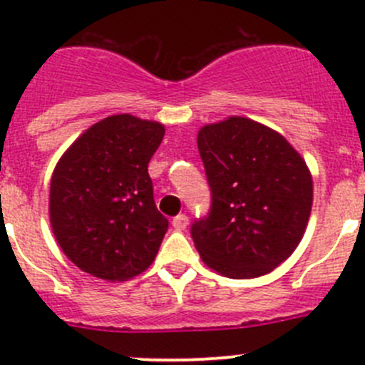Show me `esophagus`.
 <instances>
[{"mask_svg": "<svg viewBox=\"0 0 365 365\" xmlns=\"http://www.w3.org/2000/svg\"><path fill=\"white\" fill-rule=\"evenodd\" d=\"M187 226H189V217L183 215V213L182 215H176L175 219H173V227H175V230L183 231Z\"/></svg>", "mask_w": 365, "mask_h": 365, "instance_id": "esophagus-1", "label": "esophagus"}]
</instances>
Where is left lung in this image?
Masks as SVG:
<instances>
[{
  "label": "left lung",
  "instance_id": "left-lung-1",
  "mask_svg": "<svg viewBox=\"0 0 365 365\" xmlns=\"http://www.w3.org/2000/svg\"><path fill=\"white\" fill-rule=\"evenodd\" d=\"M212 205L190 227L206 267L231 279L268 274L307 227L312 176L300 153L267 125L230 116L197 132Z\"/></svg>",
  "mask_w": 365,
  "mask_h": 365
}]
</instances>
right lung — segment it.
I'll return each instance as SVG.
<instances>
[{
  "label": "right lung",
  "mask_w": 365,
  "mask_h": 365,
  "mask_svg": "<svg viewBox=\"0 0 365 365\" xmlns=\"http://www.w3.org/2000/svg\"><path fill=\"white\" fill-rule=\"evenodd\" d=\"M164 125L114 114L91 125L61 155L51 178V227L81 270L127 281L155 259L168 219L157 210L148 162Z\"/></svg>",
  "instance_id": "1"
}]
</instances>
